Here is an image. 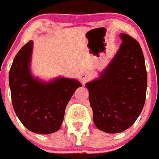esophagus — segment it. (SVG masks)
Segmentation results:
<instances>
[{"label":"esophagus","instance_id":"34e87169","mask_svg":"<svg viewBox=\"0 0 159 159\" xmlns=\"http://www.w3.org/2000/svg\"><path fill=\"white\" fill-rule=\"evenodd\" d=\"M90 73L86 69H84V70H82V71L80 72L79 73V78L80 80L82 81V82H86V81L90 79Z\"/></svg>","mask_w":159,"mask_h":159}]
</instances>
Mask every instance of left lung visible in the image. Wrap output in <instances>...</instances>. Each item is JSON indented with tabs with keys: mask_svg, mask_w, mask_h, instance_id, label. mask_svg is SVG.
Wrapping results in <instances>:
<instances>
[{
	"mask_svg": "<svg viewBox=\"0 0 159 159\" xmlns=\"http://www.w3.org/2000/svg\"><path fill=\"white\" fill-rule=\"evenodd\" d=\"M120 49L99 78L86 83L96 127L117 133L131 127L143 109L147 73L139 43L120 34Z\"/></svg>",
	"mask_w": 159,
	"mask_h": 159,
	"instance_id": "1",
	"label": "left lung"
}]
</instances>
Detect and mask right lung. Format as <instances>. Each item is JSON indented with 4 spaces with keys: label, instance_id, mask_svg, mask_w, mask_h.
Returning a JSON list of instances; mask_svg holds the SVG:
<instances>
[{
    "label": "right lung",
    "instance_id": "1",
    "mask_svg": "<svg viewBox=\"0 0 159 159\" xmlns=\"http://www.w3.org/2000/svg\"><path fill=\"white\" fill-rule=\"evenodd\" d=\"M33 41H29L14 57L9 74L12 103L17 116L30 131L49 134L59 130L65 107L82 84L75 79L57 78L43 82L30 72Z\"/></svg>",
    "mask_w": 159,
    "mask_h": 159
}]
</instances>
